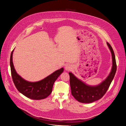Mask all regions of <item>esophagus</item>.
Returning a JSON list of instances; mask_svg holds the SVG:
<instances>
[{"label": "esophagus", "mask_w": 126, "mask_h": 126, "mask_svg": "<svg viewBox=\"0 0 126 126\" xmlns=\"http://www.w3.org/2000/svg\"><path fill=\"white\" fill-rule=\"evenodd\" d=\"M70 69H71L70 66H69V65H66V66H65V69H66V70H69Z\"/></svg>", "instance_id": "1"}]
</instances>
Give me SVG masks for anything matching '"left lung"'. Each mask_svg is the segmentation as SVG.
Masks as SVG:
<instances>
[{
	"mask_svg": "<svg viewBox=\"0 0 126 126\" xmlns=\"http://www.w3.org/2000/svg\"><path fill=\"white\" fill-rule=\"evenodd\" d=\"M112 53L113 66L108 77L100 84L96 86H88L78 79L72 73L69 72L71 94L79 102L90 103L101 99L105 94L115 76L117 70L115 56L111 45L107 42Z\"/></svg>",
	"mask_w": 126,
	"mask_h": 126,
	"instance_id": "1",
	"label": "left lung"
}]
</instances>
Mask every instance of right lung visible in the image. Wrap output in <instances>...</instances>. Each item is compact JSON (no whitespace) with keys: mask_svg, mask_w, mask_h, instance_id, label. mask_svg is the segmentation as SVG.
Returning <instances> with one entry per match:
<instances>
[{"mask_svg":"<svg viewBox=\"0 0 126 126\" xmlns=\"http://www.w3.org/2000/svg\"><path fill=\"white\" fill-rule=\"evenodd\" d=\"M11 52L10 65L11 73L13 83L19 92L26 97L33 100H41L47 97L52 92L54 83L63 72L64 68H62L52 73L43 80L36 82L27 81L18 74L14 69Z\"/></svg>","mask_w":126,"mask_h":126,"instance_id":"add662e5","label":"right lung"}]
</instances>
